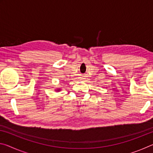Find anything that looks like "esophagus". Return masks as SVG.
Masks as SVG:
<instances>
[{"label":"esophagus","instance_id":"esophagus-1","mask_svg":"<svg viewBox=\"0 0 153 153\" xmlns=\"http://www.w3.org/2000/svg\"><path fill=\"white\" fill-rule=\"evenodd\" d=\"M83 79H85V78H83Z\"/></svg>","mask_w":153,"mask_h":153}]
</instances>
